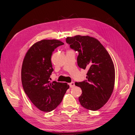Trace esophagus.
Segmentation results:
<instances>
[{
	"mask_svg": "<svg viewBox=\"0 0 135 135\" xmlns=\"http://www.w3.org/2000/svg\"><path fill=\"white\" fill-rule=\"evenodd\" d=\"M69 84V86H70V88H73L75 87V83H74V82H73V81L70 83Z\"/></svg>",
	"mask_w": 135,
	"mask_h": 135,
	"instance_id": "obj_1",
	"label": "esophagus"
}]
</instances>
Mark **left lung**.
Wrapping results in <instances>:
<instances>
[{
	"instance_id": "obj_1",
	"label": "left lung",
	"mask_w": 135,
	"mask_h": 135,
	"mask_svg": "<svg viewBox=\"0 0 135 135\" xmlns=\"http://www.w3.org/2000/svg\"><path fill=\"white\" fill-rule=\"evenodd\" d=\"M66 42L78 52V66L88 70L87 79L75 83L82 91L79 97L80 105L93 111L99 110L107 103L113 91L115 69L111 57L99 40L91 36L68 37Z\"/></svg>"
}]
</instances>
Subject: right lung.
I'll list each match as a JSON object with an SVG mask.
<instances>
[{
    "instance_id": "right-lung-1",
    "label": "right lung",
    "mask_w": 135,
    "mask_h": 135,
    "mask_svg": "<svg viewBox=\"0 0 135 135\" xmlns=\"http://www.w3.org/2000/svg\"><path fill=\"white\" fill-rule=\"evenodd\" d=\"M63 44L56 39L40 40L30 47L23 61V90L32 103L43 112H51L57 107L69 88L66 83L50 81L54 71L51 60L52 52Z\"/></svg>"
}]
</instances>
